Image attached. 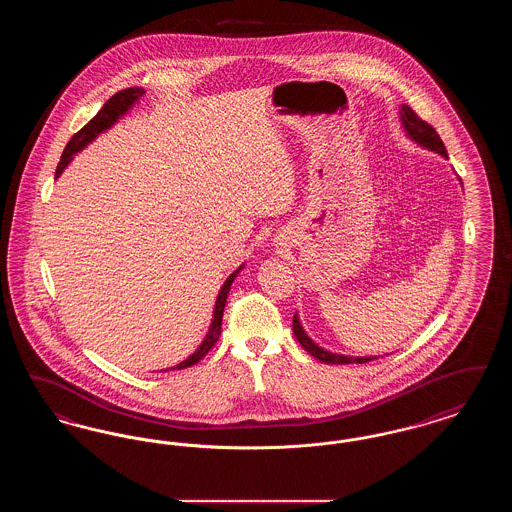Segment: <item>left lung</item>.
<instances>
[{"label":"left lung","instance_id":"left-lung-1","mask_svg":"<svg viewBox=\"0 0 512 512\" xmlns=\"http://www.w3.org/2000/svg\"><path fill=\"white\" fill-rule=\"evenodd\" d=\"M401 121H403V128L407 130L409 138H413L416 144L428 147L439 155L447 157V151H445V146H443L436 128L432 124L422 121L409 105H401ZM293 334H295L297 341L305 347V351H309L315 359L322 361V363H328V365H351V363L363 365V363L376 359V357H345V355H336V353H330V351L318 347L317 343L305 334L297 315L293 317Z\"/></svg>","mask_w":512,"mask_h":512}]
</instances>
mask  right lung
Segmentation results:
<instances>
[{
  "label": "right lung",
  "mask_w": 512,
  "mask_h": 512,
  "mask_svg": "<svg viewBox=\"0 0 512 512\" xmlns=\"http://www.w3.org/2000/svg\"><path fill=\"white\" fill-rule=\"evenodd\" d=\"M144 94H146L144 88H126V90L117 92L113 98L107 99L105 105L99 109L98 115H96L92 121L88 122L84 128H80V130L74 134L73 138H71V142L67 144L63 155H61V161H59V165H57L55 176H59V174L63 172V169L71 163L74 153H78L80 149H84V147L88 146L103 130L111 128L138 99L144 98ZM242 267H244V265H242ZM242 267L238 268V270H234V272L226 278V282L222 284L219 297H217V303H215L213 320H211V326H209V332H207L205 340L201 341V345L195 349L194 353H192L186 361H182L180 365L172 366L171 370H182V368H188V366L199 363V361L211 351V347L217 343L220 336V326H222V315H224L226 297H228V292H230V286H232L234 278L238 276V272L242 270Z\"/></svg>",
  "instance_id": "right-lung-1"
}]
</instances>
